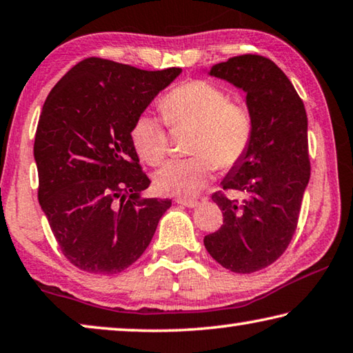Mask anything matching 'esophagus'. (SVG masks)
I'll return each instance as SVG.
<instances>
[{"mask_svg": "<svg viewBox=\"0 0 353 353\" xmlns=\"http://www.w3.org/2000/svg\"><path fill=\"white\" fill-rule=\"evenodd\" d=\"M176 202H177V204H181L183 207H188V208H193V207H198L199 205V202L196 201V199H182V198H179V199H176Z\"/></svg>", "mask_w": 353, "mask_h": 353, "instance_id": "obj_1", "label": "esophagus"}]
</instances>
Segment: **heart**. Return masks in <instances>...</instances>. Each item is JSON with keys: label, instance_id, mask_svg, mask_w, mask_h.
<instances>
[{"label": "heart", "instance_id": "b5f03b06", "mask_svg": "<svg viewBox=\"0 0 353 353\" xmlns=\"http://www.w3.org/2000/svg\"><path fill=\"white\" fill-rule=\"evenodd\" d=\"M160 112L171 128L193 126L188 159L171 160L155 174L160 193L193 198L210 182L214 168L232 170L246 157L252 140V118L246 107L232 103L223 88L205 79H190L160 101ZM130 140L148 165L157 166L168 152V134L162 118L141 113Z\"/></svg>", "mask_w": 353, "mask_h": 353}]
</instances>
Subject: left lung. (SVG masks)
Segmentation results:
<instances>
[{
    "mask_svg": "<svg viewBox=\"0 0 353 353\" xmlns=\"http://www.w3.org/2000/svg\"><path fill=\"white\" fill-rule=\"evenodd\" d=\"M210 74L246 92L252 140L246 157L224 177L223 190L247 198L230 200L223 191L212 199L223 210V225L204 246L225 270L250 274L272 265L294 235L303 191L310 181L307 112L291 81L271 59L230 57Z\"/></svg>",
    "mask_w": 353,
    "mask_h": 353,
    "instance_id": "1",
    "label": "left lung"
}]
</instances>
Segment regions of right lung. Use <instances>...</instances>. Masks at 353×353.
Returning a JSON list of instances; mask_svg holds the SVG:
<instances>
[{
	"label": "right lung",
	"mask_w": 353,
	"mask_h": 353,
	"mask_svg": "<svg viewBox=\"0 0 353 353\" xmlns=\"http://www.w3.org/2000/svg\"><path fill=\"white\" fill-rule=\"evenodd\" d=\"M181 71L88 57L48 94L34 141L39 202L65 259L81 271L128 270L171 207V199L140 198L151 181L130 130Z\"/></svg>",
	"instance_id": "add662e5"
}]
</instances>
